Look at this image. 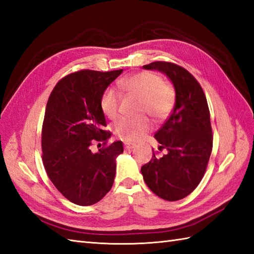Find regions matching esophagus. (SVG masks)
Masks as SVG:
<instances>
[{
  "label": "esophagus",
  "mask_w": 254,
  "mask_h": 254,
  "mask_svg": "<svg viewBox=\"0 0 254 254\" xmlns=\"http://www.w3.org/2000/svg\"><path fill=\"white\" fill-rule=\"evenodd\" d=\"M135 146H136V145L133 144V143H127V142L124 143V148H127V149H132Z\"/></svg>",
  "instance_id": "1"
}]
</instances>
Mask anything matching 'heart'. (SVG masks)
Masks as SVG:
<instances>
[{"mask_svg": "<svg viewBox=\"0 0 254 254\" xmlns=\"http://www.w3.org/2000/svg\"><path fill=\"white\" fill-rule=\"evenodd\" d=\"M119 86L128 95L139 99L138 113H147L156 120H163L172 111L176 102V91L171 84L164 82L158 74L153 72H139L121 79ZM100 108L104 115L109 119H116L120 108V95L118 91L108 87L100 97ZM153 124L146 116L135 118H122L119 120L113 131L121 139L136 142L150 131Z\"/></svg>", "mask_w": 254, "mask_h": 254, "instance_id": "heart-1", "label": "heart"}]
</instances>
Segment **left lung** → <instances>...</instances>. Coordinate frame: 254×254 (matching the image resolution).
Wrapping results in <instances>:
<instances>
[{
    "label": "left lung",
    "mask_w": 254,
    "mask_h": 254,
    "mask_svg": "<svg viewBox=\"0 0 254 254\" xmlns=\"http://www.w3.org/2000/svg\"><path fill=\"white\" fill-rule=\"evenodd\" d=\"M168 76L176 90V105L155 138L163 157H153L142 168L147 187L166 201H178L194 191L204 177L213 148L209 109L201 85L178 64L156 61L143 66Z\"/></svg>",
    "instance_id": "1"
}]
</instances>
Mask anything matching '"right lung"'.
<instances>
[{"mask_svg":"<svg viewBox=\"0 0 254 254\" xmlns=\"http://www.w3.org/2000/svg\"><path fill=\"white\" fill-rule=\"evenodd\" d=\"M123 69L98 72L80 69L61 78L47 102L41 132L42 163L48 177L74 204L93 205L110 191L121 141L107 145L110 131L100 108L104 90ZM94 141H102L98 153Z\"/></svg>","mask_w":254,"mask_h":254,"instance_id":"obj_1","label":"right lung"}]
</instances>
